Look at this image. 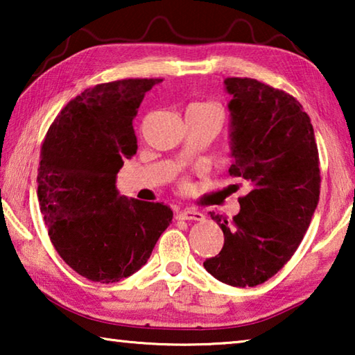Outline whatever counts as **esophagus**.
Wrapping results in <instances>:
<instances>
[{
  "instance_id": "1",
  "label": "esophagus",
  "mask_w": 355,
  "mask_h": 355,
  "mask_svg": "<svg viewBox=\"0 0 355 355\" xmlns=\"http://www.w3.org/2000/svg\"><path fill=\"white\" fill-rule=\"evenodd\" d=\"M177 218L182 220H203V216L200 211H197L194 208H184L182 211L177 213Z\"/></svg>"
}]
</instances>
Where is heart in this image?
<instances>
[{
  "mask_svg": "<svg viewBox=\"0 0 355 355\" xmlns=\"http://www.w3.org/2000/svg\"><path fill=\"white\" fill-rule=\"evenodd\" d=\"M189 111L214 112V114H218V116H220V107H219L218 105H214V103H208V101H202V103H192V105L188 107V111H186V112H189ZM220 117H222V116H220Z\"/></svg>",
  "mask_w": 355,
  "mask_h": 355,
  "instance_id": "obj_1",
  "label": "heart"
}]
</instances>
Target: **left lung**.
Masks as SVG:
<instances>
[{"label": "left lung", "instance_id": "left-lung-1", "mask_svg": "<svg viewBox=\"0 0 355 355\" xmlns=\"http://www.w3.org/2000/svg\"><path fill=\"white\" fill-rule=\"evenodd\" d=\"M224 83L232 95L228 172L250 191L232 220L211 213L224 248L203 266L227 285L257 286L285 266L307 232L320 200V156L309 114L293 95L252 78Z\"/></svg>", "mask_w": 355, "mask_h": 355}]
</instances>
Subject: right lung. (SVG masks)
Segmentation results:
<instances>
[{
	"mask_svg": "<svg viewBox=\"0 0 355 355\" xmlns=\"http://www.w3.org/2000/svg\"><path fill=\"white\" fill-rule=\"evenodd\" d=\"M159 78L97 84L70 100L42 144L40 213L58 254L83 277L112 284L144 266L172 222L171 207L116 188L137 150L133 119Z\"/></svg>",
	"mask_w": 355,
	"mask_h": 355,
	"instance_id": "obj_1",
	"label": "right lung"
}]
</instances>
